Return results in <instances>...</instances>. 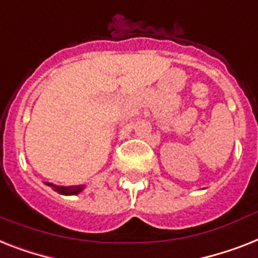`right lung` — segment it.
I'll use <instances>...</instances> for the list:
<instances>
[{
	"label": "right lung",
	"mask_w": 258,
	"mask_h": 258,
	"mask_svg": "<svg viewBox=\"0 0 258 258\" xmlns=\"http://www.w3.org/2000/svg\"><path fill=\"white\" fill-rule=\"evenodd\" d=\"M46 185L53 188L55 192L60 195H64V196H73V195L81 194L82 190L85 189V185L81 184V185H69V187H64V185H55L53 183H46Z\"/></svg>",
	"instance_id": "right-lung-1"
}]
</instances>
